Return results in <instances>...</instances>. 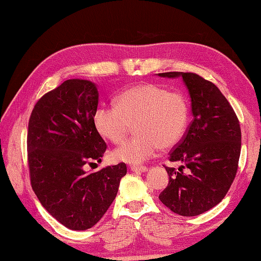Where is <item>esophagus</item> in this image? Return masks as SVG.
Listing matches in <instances>:
<instances>
[{
  "instance_id": "34e87169",
  "label": "esophagus",
  "mask_w": 261,
  "mask_h": 261,
  "mask_svg": "<svg viewBox=\"0 0 261 261\" xmlns=\"http://www.w3.org/2000/svg\"><path fill=\"white\" fill-rule=\"evenodd\" d=\"M130 170L132 172H137V173H143V172H147L148 171V168L147 167H136V165H134V167H131Z\"/></svg>"
}]
</instances>
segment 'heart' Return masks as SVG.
<instances>
[{"mask_svg": "<svg viewBox=\"0 0 261 261\" xmlns=\"http://www.w3.org/2000/svg\"><path fill=\"white\" fill-rule=\"evenodd\" d=\"M188 121L186 96L155 83L132 85L118 94L116 106H99L93 115L99 135L114 144L121 143L130 125L137 122L138 136L124 141L113 151L116 161L130 164L145 162L160 147L167 149L179 144Z\"/></svg>", "mask_w": 261, "mask_h": 261, "instance_id": "heart-1", "label": "heart"}]
</instances>
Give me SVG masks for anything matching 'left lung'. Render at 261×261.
Segmentation results:
<instances>
[{
  "label": "left lung",
  "mask_w": 261,
  "mask_h": 261,
  "mask_svg": "<svg viewBox=\"0 0 261 261\" xmlns=\"http://www.w3.org/2000/svg\"><path fill=\"white\" fill-rule=\"evenodd\" d=\"M158 75L182 79L193 114L186 135L169 158L181 165L178 170L165 168L169 184L159 198L180 216H198L220 203L234 181L241 154L240 122L220 90L200 75L182 72Z\"/></svg>",
  "instance_id": "8db88e82"
}]
</instances>
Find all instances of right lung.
<instances>
[{"mask_svg":"<svg viewBox=\"0 0 261 261\" xmlns=\"http://www.w3.org/2000/svg\"><path fill=\"white\" fill-rule=\"evenodd\" d=\"M96 83L72 79L36 102L28 122L27 150L32 188L50 215L73 230L91 228L115 200L126 165L89 173L107 148L93 123Z\"/></svg>","mask_w":261,"mask_h":261,"instance_id":"1","label":"right lung"}]
</instances>
